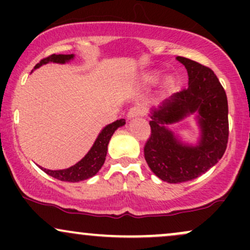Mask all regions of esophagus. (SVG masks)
Returning <instances> with one entry per match:
<instances>
[{
    "label": "esophagus",
    "instance_id": "34e87169",
    "mask_svg": "<svg viewBox=\"0 0 250 250\" xmlns=\"http://www.w3.org/2000/svg\"><path fill=\"white\" fill-rule=\"evenodd\" d=\"M146 110L142 105H134L129 109L128 111V117L129 119H133V117H137V116H142L145 115Z\"/></svg>",
    "mask_w": 250,
    "mask_h": 250
}]
</instances>
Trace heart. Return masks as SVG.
Here are the masks:
<instances>
[{"instance_id":"b5f03b06","label":"heart","mask_w":250,"mask_h":250,"mask_svg":"<svg viewBox=\"0 0 250 250\" xmlns=\"http://www.w3.org/2000/svg\"><path fill=\"white\" fill-rule=\"evenodd\" d=\"M157 77H159V75H156V74H153V75H148L147 76V81L148 82H155L157 80ZM167 83H168V84H170L171 80H168Z\"/></svg>"}]
</instances>
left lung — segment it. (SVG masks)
<instances>
[{
    "label": "left lung",
    "mask_w": 250,
    "mask_h": 250,
    "mask_svg": "<svg viewBox=\"0 0 250 250\" xmlns=\"http://www.w3.org/2000/svg\"><path fill=\"white\" fill-rule=\"evenodd\" d=\"M177 60L188 71L189 85L151 111L150 136L145 145L149 168L169 183H182L205 174L223 156L229 136L228 101L214 71L187 57ZM195 111L199 113L203 135L199 146L189 147L177 142L164 125Z\"/></svg>",
    "instance_id": "8db88e82"
}]
</instances>
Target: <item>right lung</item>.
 Returning <instances> with one entry per match:
<instances>
[{
    "instance_id": "obj_1",
    "label": "right lung",
    "mask_w": 250,
    "mask_h": 250,
    "mask_svg": "<svg viewBox=\"0 0 250 250\" xmlns=\"http://www.w3.org/2000/svg\"><path fill=\"white\" fill-rule=\"evenodd\" d=\"M74 57L73 54L70 55H62V54H53L48 57L41 60L35 65V69L39 68L40 65L45 64L48 62H55V63H64L69 61ZM125 120H117V121L113 122L111 125H108L100 133L99 137L96 139L95 143L93 145L88 154L80 162H77L75 166L63 169V170H49V169L41 168L44 173H47L54 179H57L60 181H64V182H80V181L87 180L89 177L94 176L97 171L101 169L103 163L105 161V156H107L108 150V143L110 137L113 136L114 131L119 127H122L125 125Z\"/></svg>"
}]
</instances>
